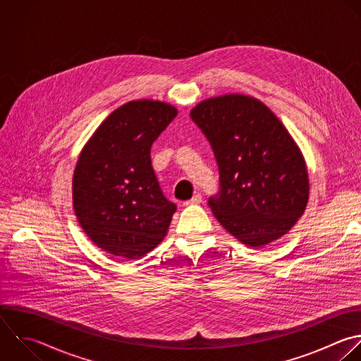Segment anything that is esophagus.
<instances>
[{"instance_id":"obj_1","label":"esophagus","mask_w":361,"mask_h":361,"mask_svg":"<svg viewBox=\"0 0 361 361\" xmlns=\"http://www.w3.org/2000/svg\"><path fill=\"white\" fill-rule=\"evenodd\" d=\"M202 200H203L202 195H200V193H197V195H195V196H193L190 200L185 202L183 204H185V206H189V204H199V203H202Z\"/></svg>"}]
</instances>
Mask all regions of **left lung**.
Segmentation results:
<instances>
[{"instance_id": "left-lung-1", "label": "left lung", "mask_w": 361, "mask_h": 361, "mask_svg": "<svg viewBox=\"0 0 361 361\" xmlns=\"http://www.w3.org/2000/svg\"><path fill=\"white\" fill-rule=\"evenodd\" d=\"M190 117L219 165L220 190L209 199L219 223L252 248L285 235L306 209L309 179L305 158L279 118L245 94L203 100Z\"/></svg>"}]
</instances>
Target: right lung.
<instances>
[{"label":"right lung","mask_w":361,"mask_h":361,"mask_svg":"<svg viewBox=\"0 0 361 361\" xmlns=\"http://www.w3.org/2000/svg\"><path fill=\"white\" fill-rule=\"evenodd\" d=\"M176 114L164 102H128L79 155L72 183L76 217L87 237L114 257H142L168 233L176 206L159 188L151 147Z\"/></svg>","instance_id":"1"}]
</instances>
